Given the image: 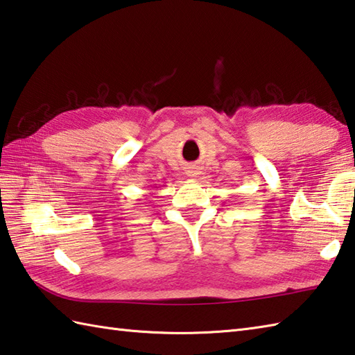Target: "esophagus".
<instances>
[{"instance_id":"34e87169","label":"esophagus","mask_w":355,"mask_h":355,"mask_svg":"<svg viewBox=\"0 0 355 355\" xmlns=\"http://www.w3.org/2000/svg\"><path fill=\"white\" fill-rule=\"evenodd\" d=\"M201 173V169L198 168V166H192V168H189V171H187V175H189L191 178H197Z\"/></svg>"}]
</instances>
